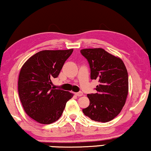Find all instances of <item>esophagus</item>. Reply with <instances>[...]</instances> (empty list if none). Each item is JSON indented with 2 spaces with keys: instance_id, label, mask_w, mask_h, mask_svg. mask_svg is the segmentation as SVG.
Segmentation results:
<instances>
[{
  "instance_id": "obj_1",
  "label": "esophagus",
  "mask_w": 151,
  "mask_h": 151,
  "mask_svg": "<svg viewBox=\"0 0 151 151\" xmlns=\"http://www.w3.org/2000/svg\"><path fill=\"white\" fill-rule=\"evenodd\" d=\"M75 94H76V96H81L83 95V93L82 92H79L75 93Z\"/></svg>"
}]
</instances>
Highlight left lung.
<instances>
[{
  "label": "left lung",
  "mask_w": 151,
  "mask_h": 151,
  "mask_svg": "<svg viewBox=\"0 0 151 151\" xmlns=\"http://www.w3.org/2000/svg\"><path fill=\"white\" fill-rule=\"evenodd\" d=\"M81 52L87 59L91 79L97 80L95 94H87L90 105L83 112L91 120L106 122L120 113L129 91L128 73L120 57L102 48L83 49Z\"/></svg>",
  "instance_id": "left-lung-1"
}]
</instances>
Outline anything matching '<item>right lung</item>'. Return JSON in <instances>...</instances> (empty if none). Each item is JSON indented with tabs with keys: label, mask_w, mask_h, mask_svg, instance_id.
Instances as JSON below:
<instances>
[{
	"label": "right lung",
	"mask_w": 151,
	"mask_h": 151,
	"mask_svg": "<svg viewBox=\"0 0 151 151\" xmlns=\"http://www.w3.org/2000/svg\"><path fill=\"white\" fill-rule=\"evenodd\" d=\"M73 49L42 50L24 63L18 79V92L24 111L40 124H51L62 115L73 94L52 87Z\"/></svg>",
	"instance_id": "add662e5"
}]
</instances>
